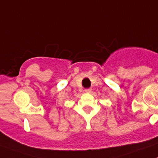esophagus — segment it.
Wrapping results in <instances>:
<instances>
[{"label": "esophagus", "instance_id": "34e87169", "mask_svg": "<svg viewBox=\"0 0 158 158\" xmlns=\"http://www.w3.org/2000/svg\"><path fill=\"white\" fill-rule=\"evenodd\" d=\"M84 91H85V92H87V93H90V92L91 91V88H87V89L84 90Z\"/></svg>", "mask_w": 158, "mask_h": 158}]
</instances>
